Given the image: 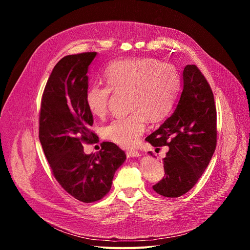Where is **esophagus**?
Segmentation results:
<instances>
[{"label":"esophagus","mask_w":250,"mask_h":250,"mask_svg":"<svg viewBox=\"0 0 250 250\" xmlns=\"http://www.w3.org/2000/svg\"><path fill=\"white\" fill-rule=\"evenodd\" d=\"M126 155L128 157H138V156H140V152H139V151H135V150H129V151H127V152H126Z\"/></svg>","instance_id":"obj_1"}]
</instances>
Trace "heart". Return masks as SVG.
<instances>
[{"instance_id":"heart-1","label":"heart","mask_w":250,"mask_h":250,"mask_svg":"<svg viewBox=\"0 0 250 250\" xmlns=\"http://www.w3.org/2000/svg\"><path fill=\"white\" fill-rule=\"evenodd\" d=\"M106 85L96 84L85 93V104L94 117L104 118L111 92L126 93L131 112L115 119L103 128L104 138L123 148L137 145L145 131L147 118L163 119L172 108L180 86L175 66L153 58L127 59L110 64L104 73Z\"/></svg>"}]
</instances>
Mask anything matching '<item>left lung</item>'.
Listing matches in <instances>:
<instances>
[{
	"instance_id": "8db88e82",
	"label": "left lung",
	"mask_w": 250,
	"mask_h": 250,
	"mask_svg": "<svg viewBox=\"0 0 250 250\" xmlns=\"http://www.w3.org/2000/svg\"><path fill=\"white\" fill-rule=\"evenodd\" d=\"M183 82V93L172 115L146 138L154 147H169L163 160L165 176L153 190L171 198L196 185L217 145V112L208 80L197 66L188 64Z\"/></svg>"
}]
</instances>
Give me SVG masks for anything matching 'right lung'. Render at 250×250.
<instances>
[{
	"mask_svg": "<svg viewBox=\"0 0 250 250\" xmlns=\"http://www.w3.org/2000/svg\"><path fill=\"white\" fill-rule=\"evenodd\" d=\"M96 52L67 55L53 69L44 87L40 112V141L52 173L64 190L82 202L106 195L126 154L104 142L97 153L85 154L83 143H97L89 129L94 119L85 104L88 66Z\"/></svg>",
	"mask_w": 250,
	"mask_h": 250,
	"instance_id": "obj_1",
	"label": "right lung"
}]
</instances>
